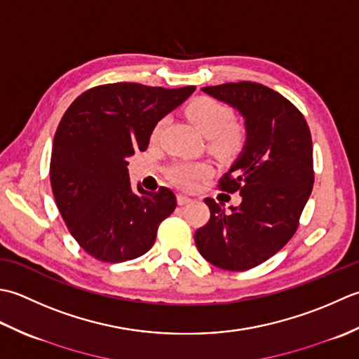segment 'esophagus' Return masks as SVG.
I'll return each mask as SVG.
<instances>
[{"label": "esophagus", "instance_id": "1", "mask_svg": "<svg viewBox=\"0 0 359 359\" xmlns=\"http://www.w3.org/2000/svg\"><path fill=\"white\" fill-rule=\"evenodd\" d=\"M177 201H178V204H180V206H184V204L190 203V201H192V200H190L187 195H182V194H180V195L177 196Z\"/></svg>", "mask_w": 359, "mask_h": 359}]
</instances>
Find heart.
Segmentation results:
<instances>
[{
	"label": "heart",
	"mask_w": 359,
	"mask_h": 359,
	"mask_svg": "<svg viewBox=\"0 0 359 359\" xmlns=\"http://www.w3.org/2000/svg\"><path fill=\"white\" fill-rule=\"evenodd\" d=\"M187 116L195 128L200 131L204 137H209L210 147L220 155H232L236 153L243 133L232 123V111L217 100L209 97H200L194 100L187 108ZM164 127V121H159L153 128V137H158L161 130ZM212 167L208 163H190V161H181L173 164L169 170L170 180L182 189H192L200 180L209 177Z\"/></svg>",
	"instance_id": "obj_1"
}]
</instances>
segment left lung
Returning <instances> with one entry per match:
<instances>
[{"instance_id":"1","label":"left lung","mask_w":359,"mask_h":359,"mask_svg":"<svg viewBox=\"0 0 359 359\" xmlns=\"http://www.w3.org/2000/svg\"><path fill=\"white\" fill-rule=\"evenodd\" d=\"M201 91L237 109L246 139L220 180L222 190L240 194V206L226 210L223 203L204 200L210 218L195 232V243L212 265L245 271L294 236L314 182L310 128L288 99L265 85L223 83Z\"/></svg>"}]
</instances>
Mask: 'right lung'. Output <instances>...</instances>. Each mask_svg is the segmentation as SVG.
Segmentation results:
<instances>
[{
	"mask_svg": "<svg viewBox=\"0 0 359 359\" xmlns=\"http://www.w3.org/2000/svg\"><path fill=\"white\" fill-rule=\"evenodd\" d=\"M194 91L100 85L80 94L63 114L50 155V186L71 236L91 257L121 263L155 243L177 198L167 187L135 190L127 158L147 149L156 123Z\"/></svg>",
	"mask_w": 359,
	"mask_h": 359,
	"instance_id": "obj_1",
	"label": "right lung"
}]
</instances>
